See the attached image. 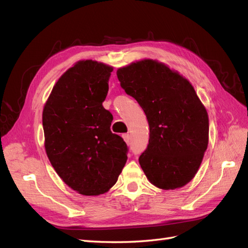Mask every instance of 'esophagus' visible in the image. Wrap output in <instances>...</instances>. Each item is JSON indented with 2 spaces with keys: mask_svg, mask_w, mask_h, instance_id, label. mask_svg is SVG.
<instances>
[{
  "mask_svg": "<svg viewBox=\"0 0 248 248\" xmlns=\"http://www.w3.org/2000/svg\"><path fill=\"white\" fill-rule=\"evenodd\" d=\"M123 139H124V140L126 141V144L127 145H129L130 144V136L128 133H125V134H123Z\"/></svg>",
  "mask_w": 248,
  "mask_h": 248,
  "instance_id": "34e87169",
  "label": "esophagus"
}]
</instances>
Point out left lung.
<instances>
[{"label": "left lung", "instance_id": "obj_1", "mask_svg": "<svg viewBox=\"0 0 248 248\" xmlns=\"http://www.w3.org/2000/svg\"><path fill=\"white\" fill-rule=\"evenodd\" d=\"M117 76L148 120L149 144L139 161L149 181L161 189L184 186L197 174L209 138L207 110L193 87L153 60L120 68Z\"/></svg>", "mask_w": 248, "mask_h": 248}]
</instances>
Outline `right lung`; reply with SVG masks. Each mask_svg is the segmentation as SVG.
Returning a JSON list of instances; mask_svg holds the SVG:
<instances>
[{
	"mask_svg": "<svg viewBox=\"0 0 248 248\" xmlns=\"http://www.w3.org/2000/svg\"><path fill=\"white\" fill-rule=\"evenodd\" d=\"M112 67L79 61L57 81L43 108L46 151L57 174L84 196L107 192L127 161L128 147L110 131L102 102Z\"/></svg>",
	"mask_w": 248,
	"mask_h": 248,
	"instance_id": "1",
	"label": "right lung"
}]
</instances>
